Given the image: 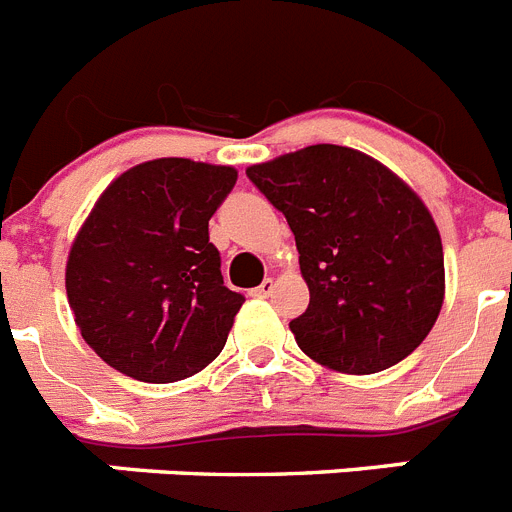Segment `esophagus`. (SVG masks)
<instances>
[{
    "instance_id": "1",
    "label": "esophagus",
    "mask_w": 512,
    "mask_h": 512,
    "mask_svg": "<svg viewBox=\"0 0 512 512\" xmlns=\"http://www.w3.org/2000/svg\"><path fill=\"white\" fill-rule=\"evenodd\" d=\"M272 292H274V279L269 277V279H264V282H261L256 290H251V295H253V298H269Z\"/></svg>"
}]
</instances>
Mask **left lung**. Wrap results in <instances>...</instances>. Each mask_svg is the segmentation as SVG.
I'll return each instance as SVG.
<instances>
[{
	"label": "left lung",
	"instance_id": "1",
	"mask_svg": "<svg viewBox=\"0 0 512 512\" xmlns=\"http://www.w3.org/2000/svg\"><path fill=\"white\" fill-rule=\"evenodd\" d=\"M246 176L298 243L310 303L290 329L305 355L352 375L412 355L445 292L443 243L419 196L378 160L339 144L251 165Z\"/></svg>",
	"mask_w": 512,
	"mask_h": 512
}]
</instances>
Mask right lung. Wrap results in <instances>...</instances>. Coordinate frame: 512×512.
I'll use <instances>...</instances> for the list:
<instances>
[{"label":"right lung","instance_id":"1","mask_svg":"<svg viewBox=\"0 0 512 512\" xmlns=\"http://www.w3.org/2000/svg\"><path fill=\"white\" fill-rule=\"evenodd\" d=\"M238 173L160 157L103 191L74 238L67 298L100 360L144 383H173L220 355L246 303L227 290L209 220Z\"/></svg>","mask_w":512,"mask_h":512}]
</instances>
